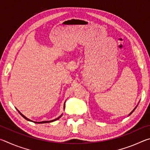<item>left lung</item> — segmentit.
Instances as JSON below:
<instances>
[{
    "label": "left lung",
    "mask_w": 150,
    "mask_h": 150,
    "mask_svg": "<svg viewBox=\"0 0 150 150\" xmlns=\"http://www.w3.org/2000/svg\"><path fill=\"white\" fill-rule=\"evenodd\" d=\"M136 107H137V106H136ZM136 108H134V110H132V112H130V115H131V114H132V112H134V110H135V109H136Z\"/></svg>",
    "instance_id": "1"
}]
</instances>
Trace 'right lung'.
Wrapping results in <instances>:
<instances>
[{"mask_svg": "<svg viewBox=\"0 0 150 150\" xmlns=\"http://www.w3.org/2000/svg\"><path fill=\"white\" fill-rule=\"evenodd\" d=\"M63 108H65V103H64V106H63ZM18 112L20 114V115H21L22 117H24L25 119H26V120H28V121H30V122H34V121H32V120H30V119H28V118H26V116H24L23 115H22V114L19 111V110H18ZM62 116V115H61L60 116H59V117L58 118H55V119H54V120H50V121H42V122H34V123H38V124H44V123H48V122H54V121H55V120H58V119H59L61 116Z\"/></svg>", "mask_w": 150, "mask_h": 150, "instance_id": "add662e5", "label": "right lung"}]
</instances>
